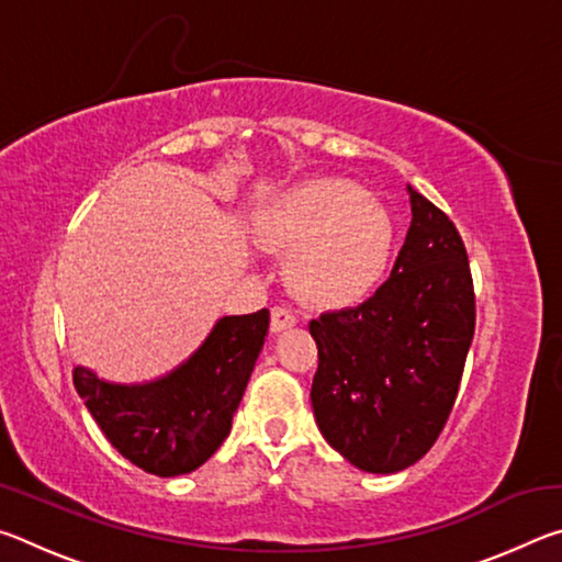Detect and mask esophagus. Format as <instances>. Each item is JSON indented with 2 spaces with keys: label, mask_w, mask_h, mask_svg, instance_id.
<instances>
[{
  "label": "esophagus",
  "mask_w": 562,
  "mask_h": 562,
  "mask_svg": "<svg viewBox=\"0 0 562 562\" xmlns=\"http://www.w3.org/2000/svg\"><path fill=\"white\" fill-rule=\"evenodd\" d=\"M294 315L288 307H272V315H270V329L272 331H282V329H290L294 325Z\"/></svg>",
  "instance_id": "obj_1"
}]
</instances>
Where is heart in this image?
Returning a JSON list of instances; mask_svg holds the SVG:
<instances>
[{
  "instance_id": "1",
  "label": "heart",
  "mask_w": 562,
  "mask_h": 562,
  "mask_svg": "<svg viewBox=\"0 0 562 562\" xmlns=\"http://www.w3.org/2000/svg\"><path fill=\"white\" fill-rule=\"evenodd\" d=\"M260 240L290 252L288 280L300 297L345 307L372 292L392 252V221L364 190L319 178L292 188L260 221Z\"/></svg>"
}]
</instances>
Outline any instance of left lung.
Returning <instances> with one entry per match:
<instances>
[{
  "label": "left lung",
  "instance_id": "8db88e82",
  "mask_svg": "<svg viewBox=\"0 0 562 562\" xmlns=\"http://www.w3.org/2000/svg\"><path fill=\"white\" fill-rule=\"evenodd\" d=\"M412 225L389 280L357 307L310 322L312 408L331 449L396 473L439 439L475 329L469 255L449 215L408 188Z\"/></svg>",
  "mask_w": 562,
  "mask_h": 562
}]
</instances>
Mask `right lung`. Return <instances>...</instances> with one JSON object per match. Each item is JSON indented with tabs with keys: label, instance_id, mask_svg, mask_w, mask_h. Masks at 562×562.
<instances>
[{
	"label": "right lung",
	"instance_id": "1",
	"mask_svg": "<svg viewBox=\"0 0 562 562\" xmlns=\"http://www.w3.org/2000/svg\"><path fill=\"white\" fill-rule=\"evenodd\" d=\"M268 327V310L223 317L188 361L156 382L111 384L76 367L74 386L123 459L164 479L190 473L231 434Z\"/></svg>",
	"mask_w": 562,
	"mask_h": 562
}]
</instances>
